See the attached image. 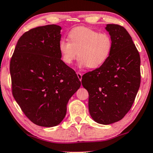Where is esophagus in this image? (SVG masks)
I'll list each match as a JSON object with an SVG mask.
<instances>
[{
	"mask_svg": "<svg viewBox=\"0 0 153 153\" xmlns=\"http://www.w3.org/2000/svg\"><path fill=\"white\" fill-rule=\"evenodd\" d=\"M77 75H78V79L79 80H80V81H81V80H82V73H77Z\"/></svg>",
	"mask_w": 153,
	"mask_h": 153,
	"instance_id": "34e87169",
	"label": "esophagus"
}]
</instances>
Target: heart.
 Masks as SVG:
<instances>
[{
    "instance_id": "heart-1",
    "label": "heart",
    "mask_w": 153,
    "mask_h": 153,
    "mask_svg": "<svg viewBox=\"0 0 153 153\" xmlns=\"http://www.w3.org/2000/svg\"><path fill=\"white\" fill-rule=\"evenodd\" d=\"M68 40L62 38L58 43L62 60L66 65L73 63L78 56L80 68H99L109 58L113 48L109 35L99 33L90 27L80 26L72 29Z\"/></svg>"
}]
</instances>
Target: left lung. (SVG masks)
Listing matches in <instances>:
<instances>
[{
	"label": "left lung",
	"instance_id": "left-lung-1",
	"mask_svg": "<svg viewBox=\"0 0 153 153\" xmlns=\"http://www.w3.org/2000/svg\"><path fill=\"white\" fill-rule=\"evenodd\" d=\"M113 42L109 58L101 67L82 75L89 93L88 108L95 122L109 125L128 113L140 85V58L131 36L123 26L108 24Z\"/></svg>",
	"mask_w": 153,
	"mask_h": 153
}]
</instances>
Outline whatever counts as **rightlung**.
I'll return each instance as SVG.
<instances>
[{"label": "right lung", "mask_w": 153, "mask_h": 153, "mask_svg": "<svg viewBox=\"0 0 153 153\" xmlns=\"http://www.w3.org/2000/svg\"><path fill=\"white\" fill-rule=\"evenodd\" d=\"M60 30L59 25H48L25 32L10 63L15 100L30 121L47 128L62 122L70 98L81 85L60 59Z\"/></svg>", "instance_id": "right-lung-1"}]
</instances>
